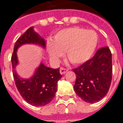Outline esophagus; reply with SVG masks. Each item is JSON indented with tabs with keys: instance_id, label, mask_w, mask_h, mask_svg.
Returning <instances> with one entry per match:
<instances>
[{
	"instance_id": "1",
	"label": "esophagus",
	"mask_w": 123,
	"mask_h": 123,
	"mask_svg": "<svg viewBox=\"0 0 123 123\" xmlns=\"http://www.w3.org/2000/svg\"><path fill=\"white\" fill-rule=\"evenodd\" d=\"M68 72L67 69H66V68H60V72L61 74H64L65 73H66Z\"/></svg>"
}]
</instances>
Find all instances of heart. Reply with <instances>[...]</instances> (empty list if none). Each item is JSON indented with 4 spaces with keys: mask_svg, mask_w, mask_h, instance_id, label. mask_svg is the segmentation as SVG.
<instances>
[{
    "mask_svg": "<svg viewBox=\"0 0 123 123\" xmlns=\"http://www.w3.org/2000/svg\"><path fill=\"white\" fill-rule=\"evenodd\" d=\"M97 33L92 30L71 27L59 31L49 42L47 49L54 63H58L63 52L74 64L87 62L93 55L98 44Z\"/></svg>",
    "mask_w": 123,
    "mask_h": 123,
    "instance_id": "obj_1",
    "label": "heart"
}]
</instances>
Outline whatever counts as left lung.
Listing matches in <instances>:
<instances>
[{
    "mask_svg": "<svg viewBox=\"0 0 123 123\" xmlns=\"http://www.w3.org/2000/svg\"><path fill=\"white\" fill-rule=\"evenodd\" d=\"M74 89L87 103L100 101L108 93L112 80V54L108 47L98 49L93 57L77 68Z\"/></svg>",
    "mask_w": 123,
    "mask_h": 123,
    "instance_id": "left-lung-1",
    "label": "left lung"
}]
</instances>
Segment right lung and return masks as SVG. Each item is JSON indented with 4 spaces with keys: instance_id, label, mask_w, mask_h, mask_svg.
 Wrapping results in <instances>:
<instances>
[{
    "instance_id": "obj_1",
    "label": "right lung",
    "mask_w": 123,
    "mask_h": 123,
    "mask_svg": "<svg viewBox=\"0 0 123 123\" xmlns=\"http://www.w3.org/2000/svg\"><path fill=\"white\" fill-rule=\"evenodd\" d=\"M27 44H37L43 49L46 47V41L34 31V27L28 29L17 39L11 57L15 85L25 102L34 106H44L51 102L55 97L57 89V84L62 76L60 73V68H51L41 62L31 77L28 79L20 77L16 72V67L19 64L17 51L21 46Z\"/></svg>"
}]
</instances>
